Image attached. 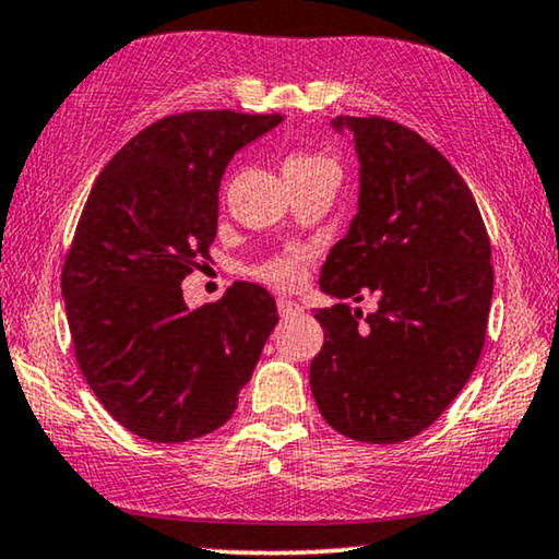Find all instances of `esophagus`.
<instances>
[{
	"label": "esophagus",
	"instance_id": "obj_1",
	"mask_svg": "<svg viewBox=\"0 0 559 559\" xmlns=\"http://www.w3.org/2000/svg\"><path fill=\"white\" fill-rule=\"evenodd\" d=\"M299 311H301L299 304H296L294 299H286V296H281V299H278V314L281 317H294V314H299Z\"/></svg>",
	"mask_w": 559,
	"mask_h": 559
}]
</instances>
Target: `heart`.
Listing matches in <instances>:
<instances>
[{"label":"heart","instance_id":"heart-1","mask_svg":"<svg viewBox=\"0 0 559 559\" xmlns=\"http://www.w3.org/2000/svg\"><path fill=\"white\" fill-rule=\"evenodd\" d=\"M334 166L330 158L319 153H294L284 160V176H296V174H309V170ZM307 265H309V252L304 248H294L286 252H278V255L265 258L263 263L252 265V275L263 284L281 288V292H292V288L301 286L304 278H307Z\"/></svg>","mask_w":559,"mask_h":559}]
</instances>
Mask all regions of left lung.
I'll return each mask as SVG.
<instances>
[{
    "instance_id": "left-lung-1",
    "label": "left lung",
    "mask_w": 559,
    "mask_h": 559,
    "mask_svg": "<svg viewBox=\"0 0 559 559\" xmlns=\"http://www.w3.org/2000/svg\"><path fill=\"white\" fill-rule=\"evenodd\" d=\"M360 158V210L334 245L319 286L324 345L311 393L340 435L396 444L440 419L478 362L488 330L493 265L473 191L419 132L385 117H337Z\"/></svg>"
}]
</instances>
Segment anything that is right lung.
Segmentation results:
<instances>
[{"mask_svg": "<svg viewBox=\"0 0 559 559\" xmlns=\"http://www.w3.org/2000/svg\"><path fill=\"white\" fill-rule=\"evenodd\" d=\"M281 119L168 115L119 147L92 186L61 273L66 317L88 389L143 440L219 429L278 324L263 286L237 281L189 311L181 281L210 260L229 158Z\"/></svg>", "mask_w": 559, "mask_h": 559, "instance_id": "1", "label": "right lung"}]
</instances>
